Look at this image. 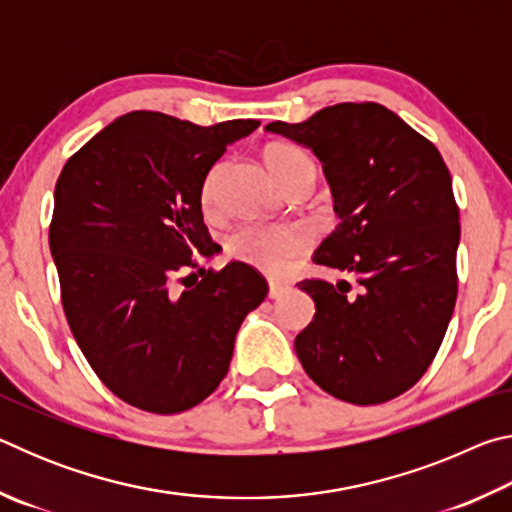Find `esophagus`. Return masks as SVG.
Returning <instances> with one entry per match:
<instances>
[{"instance_id": "obj_1", "label": "esophagus", "mask_w": 512, "mask_h": 512, "mask_svg": "<svg viewBox=\"0 0 512 512\" xmlns=\"http://www.w3.org/2000/svg\"><path fill=\"white\" fill-rule=\"evenodd\" d=\"M287 291H289L287 284H280V282H268V298H271V300L284 296V293H287Z\"/></svg>"}]
</instances>
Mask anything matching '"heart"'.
I'll use <instances>...</instances> for the list:
<instances>
[{"label": "heart", "instance_id": "heart-1", "mask_svg": "<svg viewBox=\"0 0 512 512\" xmlns=\"http://www.w3.org/2000/svg\"><path fill=\"white\" fill-rule=\"evenodd\" d=\"M264 160L282 187L289 185L300 173H314V162L309 155L293 144H271L264 151ZM221 164L207 173L201 187V203L207 212L216 201V180H219ZM311 246V235L302 225L291 223H246L237 228L225 241V250L237 262L257 268L266 275L280 277L291 271L296 259L302 257Z\"/></svg>", "mask_w": 512, "mask_h": 512}]
</instances>
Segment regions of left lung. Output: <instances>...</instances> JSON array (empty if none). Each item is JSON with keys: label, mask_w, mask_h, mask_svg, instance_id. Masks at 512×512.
Listing matches in <instances>:
<instances>
[{"label": "left lung", "mask_w": 512, "mask_h": 512, "mask_svg": "<svg viewBox=\"0 0 512 512\" xmlns=\"http://www.w3.org/2000/svg\"><path fill=\"white\" fill-rule=\"evenodd\" d=\"M266 131L314 151L339 216L314 262L345 280L298 284L316 302L296 336L302 368L343 402L393 400L431 366L456 305L461 223L443 155L372 101Z\"/></svg>", "instance_id": "1"}]
</instances>
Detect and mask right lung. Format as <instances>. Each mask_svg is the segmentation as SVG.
Returning <instances> with one entry per match:
<instances>
[{"mask_svg": "<svg viewBox=\"0 0 512 512\" xmlns=\"http://www.w3.org/2000/svg\"><path fill=\"white\" fill-rule=\"evenodd\" d=\"M257 126L135 110L60 171L49 248L67 323L97 377L137 409L171 415L212 395L241 320L266 298L244 262L199 268L201 281L188 272L216 253L201 210L207 171Z\"/></svg>", "mask_w": 512, "mask_h": 512, "instance_id": "obj_1", "label": "right lung"}]
</instances>
